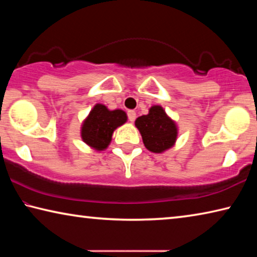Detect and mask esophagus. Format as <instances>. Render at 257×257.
<instances>
[{
	"label": "esophagus",
	"instance_id": "34e87169",
	"mask_svg": "<svg viewBox=\"0 0 257 257\" xmlns=\"http://www.w3.org/2000/svg\"><path fill=\"white\" fill-rule=\"evenodd\" d=\"M127 114H128V119H129L130 122H134L135 119H136V112L133 111V110H130V111H128Z\"/></svg>",
	"mask_w": 257,
	"mask_h": 257
}]
</instances>
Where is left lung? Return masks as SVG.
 <instances>
[{"label":"left lung","instance_id":"left-lung-1","mask_svg":"<svg viewBox=\"0 0 257 257\" xmlns=\"http://www.w3.org/2000/svg\"><path fill=\"white\" fill-rule=\"evenodd\" d=\"M135 125L141 133L146 149L153 153H162L175 145L177 125L167 115L162 106H152L149 114L136 119Z\"/></svg>","mask_w":257,"mask_h":257}]
</instances>
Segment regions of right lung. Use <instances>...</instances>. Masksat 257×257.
<instances>
[{
  "label": "right lung",
  "mask_w": 257,
  "mask_h": 257,
  "mask_svg": "<svg viewBox=\"0 0 257 257\" xmlns=\"http://www.w3.org/2000/svg\"><path fill=\"white\" fill-rule=\"evenodd\" d=\"M125 121L127 114L122 110L110 111L103 104H96L82 123V141L96 151L105 150L110 144L113 132Z\"/></svg>",
  "instance_id": "1"
}]
</instances>
